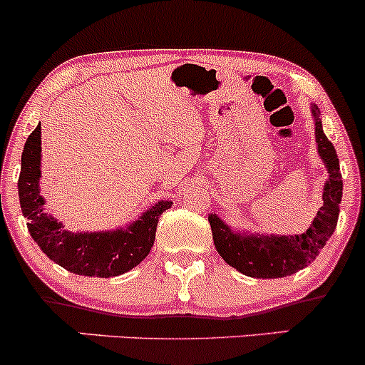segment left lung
Instances as JSON below:
<instances>
[{"label": "left lung", "mask_w": 365, "mask_h": 365, "mask_svg": "<svg viewBox=\"0 0 365 365\" xmlns=\"http://www.w3.org/2000/svg\"><path fill=\"white\" fill-rule=\"evenodd\" d=\"M317 142L318 153L325 161L330 178L323 191V205L318 210L309 230L295 237H253L234 234L217 216L210 214L209 223L217 253L228 265L251 277H287L309 265L327 244L339 217V204L343 197V175L339 170L336 149L322 130L317 107Z\"/></svg>", "instance_id": "obj_1"}]
</instances>
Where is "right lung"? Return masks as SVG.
I'll return each mask as SVG.
<instances>
[{
  "label": "right lung",
  "mask_w": 365,
  "mask_h": 365,
  "mask_svg": "<svg viewBox=\"0 0 365 365\" xmlns=\"http://www.w3.org/2000/svg\"><path fill=\"white\" fill-rule=\"evenodd\" d=\"M40 181V125L28 137L19 175V200L28 230L40 250L78 276L110 277L125 274L144 260L155 244L156 225L172 202H160L126 230L107 234H71L43 212Z\"/></svg>",
  "instance_id": "1"
}]
</instances>
